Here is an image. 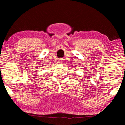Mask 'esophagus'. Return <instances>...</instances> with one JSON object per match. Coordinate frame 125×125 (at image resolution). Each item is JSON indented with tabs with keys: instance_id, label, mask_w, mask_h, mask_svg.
I'll list each match as a JSON object with an SVG mask.
<instances>
[{
	"instance_id": "esophagus-1",
	"label": "esophagus",
	"mask_w": 125,
	"mask_h": 125,
	"mask_svg": "<svg viewBox=\"0 0 125 125\" xmlns=\"http://www.w3.org/2000/svg\"><path fill=\"white\" fill-rule=\"evenodd\" d=\"M59 62H60V63H61V61H62V60H61L60 59V60H59Z\"/></svg>"
}]
</instances>
